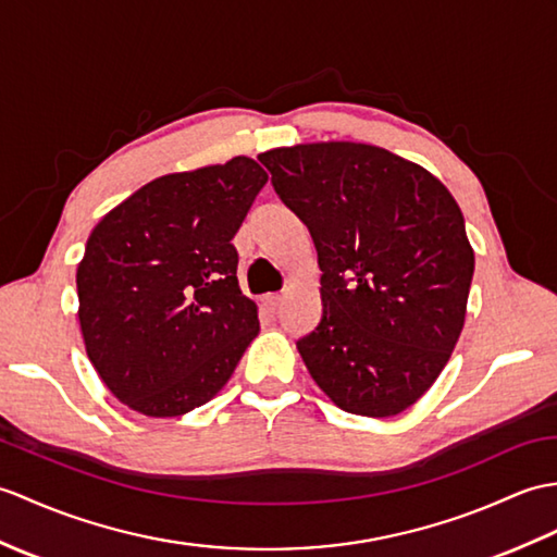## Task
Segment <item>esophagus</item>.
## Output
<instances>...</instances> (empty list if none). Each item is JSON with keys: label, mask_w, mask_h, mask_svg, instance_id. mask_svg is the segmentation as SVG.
Masks as SVG:
<instances>
[{"label": "esophagus", "mask_w": 557, "mask_h": 557, "mask_svg": "<svg viewBox=\"0 0 557 557\" xmlns=\"http://www.w3.org/2000/svg\"><path fill=\"white\" fill-rule=\"evenodd\" d=\"M263 304H265L270 310H275V308L282 304V294H265Z\"/></svg>", "instance_id": "34e87169"}]
</instances>
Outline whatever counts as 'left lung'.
<instances>
[{
    "mask_svg": "<svg viewBox=\"0 0 557 557\" xmlns=\"http://www.w3.org/2000/svg\"><path fill=\"white\" fill-rule=\"evenodd\" d=\"M318 251L322 318L296 342L310 377L354 416L392 418L446 368L474 251L460 206L422 165L360 141L258 153Z\"/></svg>",
    "mask_w": 557,
    "mask_h": 557,
    "instance_id": "obj_1",
    "label": "left lung"
}]
</instances>
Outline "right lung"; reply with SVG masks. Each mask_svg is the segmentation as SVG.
Listing matches in <instances>:
<instances>
[{"instance_id": "right-lung-1", "label": "right lung", "mask_w": 557, "mask_h": 557, "mask_svg": "<svg viewBox=\"0 0 557 557\" xmlns=\"http://www.w3.org/2000/svg\"><path fill=\"white\" fill-rule=\"evenodd\" d=\"M268 173L249 157L151 180L103 215L77 263V318L107 389L147 418L211 400L258 334L232 237Z\"/></svg>"}]
</instances>
